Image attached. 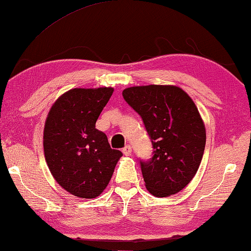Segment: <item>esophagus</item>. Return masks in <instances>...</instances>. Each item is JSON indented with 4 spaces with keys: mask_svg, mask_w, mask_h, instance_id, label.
I'll return each mask as SVG.
<instances>
[{
    "mask_svg": "<svg viewBox=\"0 0 251 251\" xmlns=\"http://www.w3.org/2000/svg\"><path fill=\"white\" fill-rule=\"evenodd\" d=\"M123 153H124L125 156H129V154L131 153V147L129 145H127L124 148H123Z\"/></svg>",
    "mask_w": 251,
    "mask_h": 251,
    "instance_id": "1",
    "label": "esophagus"
}]
</instances>
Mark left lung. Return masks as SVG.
<instances>
[{
  "label": "left lung",
  "mask_w": 251,
  "mask_h": 251,
  "mask_svg": "<svg viewBox=\"0 0 251 251\" xmlns=\"http://www.w3.org/2000/svg\"><path fill=\"white\" fill-rule=\"evenodd\" d=\"M125 101L143 118L153 156L140 161L145 185L153 197L166 198L190 183L202 161L206 130L193 100L176 85L130 86Z\"/></svg>",
  "instance_id": "1"
}]
</instances>
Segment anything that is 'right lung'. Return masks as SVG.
Returning <instances> with one entry per match:
<instances>
[{"label": "right lung", "mask_w": 251, "mask_h": 251, "mask_svg": "<svg viewBox=\"0 0 251 251\" xmlns=\"http://www.w3.org/2000/svg\"><path fill=\"white\" fill-rule=\"evenodd\" d=\"M113 88L67 91L52 104L44 128V152L57 183L81 199H95L110 182L123 156L95 128Z\"/></svg>", "instance_id": "right-lung-1"}]
</instances>
